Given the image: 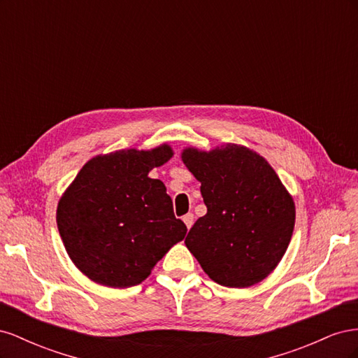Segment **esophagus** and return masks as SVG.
Returning <instances> with one entry per match:
<instances>
[{
  "instance_id": "esophagus-1",
  "label": "esophagus",
  "mask_w": 358,
  "mask_h": 358,
  "mask_svg": "<svg viewBox=\"0 0 358 358\" xmlns=\"http://www.w3.org/2000/svg\"><path fill=\"white\" fill-rule=\"evenodd\" d=\"M183 222H185V225H187V229L189 230L191 227H192V224H194V215L192 213H187L185 216H183Z\"/></svg>"
}]
</instances>
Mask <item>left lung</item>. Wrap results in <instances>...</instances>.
I'll list each match as a JSON object with an SVG mask.
<instances>
[{
  "mask_svg": "<svg viewBox=\"0 0 358 358\" xmlns=\"http://www.w3.org/2000/svg\"><path fill=\"white\" fill-rule=\"evenodd\" d=\"M182 161L201 183L208 208L187 236L189 252L216 284L262 282L282 259L294 230L291 194L272 166L242 145L187 148Z\"/></svg>",
  "mask_w": 358,
  "mask_h": 358,
  "instance_id": "obj_1",
  "label": "left lung"
}]
</instances>
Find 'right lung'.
Listing matches in <instances>:
<instances>
[{"label": "right lung", "instance_id": "add662e5", "mask_svg": "<svg viewBox=\"0 0 358 358\" xmlns=\"http://www.w3.org/2000/svg\"><path fill=\"white\" fill-rule=\"evenodd\" d=\"M173 157L164 143L150 150L96 155L58 201L57 224L74 266L94 282L142 284L169 249L187 234L159 179L149 171Z\"/></svg>", "mask_w": 358, "mask_h": 358}]
</instances>
